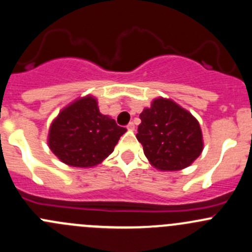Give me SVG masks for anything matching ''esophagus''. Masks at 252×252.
Masks as SVG:
<instances>
[{
    "label": "esophagus",
    "instance_id": "esophagus-1",
    "mask_svg": "<svg viewBox=\"0 0 252 252\" xmlns=\"http://www.w3.org/2000/svg\"><path fill=\"white\" fill-rule=\"evenodd\" d=\"M126 128H128L129 130H134V129H135V124H134L133 122H130V123H129L128 126H126Z\"/></svg>",
    "mask_w": 252,
    "mask_h": 252
}]
</instances>
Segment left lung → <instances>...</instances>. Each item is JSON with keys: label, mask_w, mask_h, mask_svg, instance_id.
<instances>
[{"label": "left lung", "mask_w": 252, "mask_h": 252, "mask_svg": "<svg viewBox=\"0 0 252 252\" xmlns=\"http://www.w3.org/2000/svg\"><path fill=\"white\" fill-rule=\"evenodd\" d=\"M138 138L151 164L161 171H179L201 155L200 124L191 113L166 98H156L140 114Z\"/></svg>", "instance_id": "obj_1"}]
</instances>
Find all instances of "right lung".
<instances>
[{"instance_id":"1","label":"right lung","mask_w":252,"mask_h":252,"mask_svg":"<svg viewBox=\"0 0 252 252\" xmlns=\"http://www.w3.org/2000/svg\"><path fill=\"white\" fill-rule=\"evenodd\" d=\"M126 131L114 119L100 113L93 96H86L65 107L53 121L48 146L68 166L94 167L113 152Z\"/></svg>"}]
</instances>
